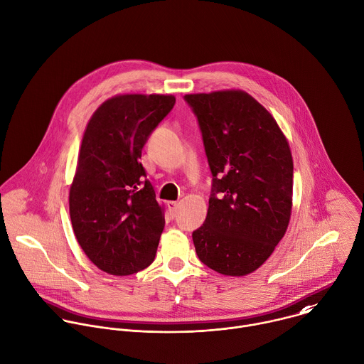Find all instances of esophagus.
Listing matches in <instances>:
<instances>
[{"label": "esophagus", "mask_w": 364, "mask_h": 364, "mask_svg": "<svg viewBox=\"0 0 364 364\" xmlns=\"http://www.w3.org/2000/svg\"><path fill=\"white\" fill-rule=\"evenodd\" d=\"M168 208H169V212H171L172 218H175V215H176V209H178V202H173V200L168 202Z\"/></svg>", "instance_id": "1"}]
</instances>
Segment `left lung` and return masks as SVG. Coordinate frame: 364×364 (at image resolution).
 <instances>
[{
  "mask_svg": "<svg viewBox=\"0 0 364 364\" xmlns=\"http://www.w3.org/2000/svg\"><path fill=\"white\" fill-rule=\"evenodd\" d=\"M212 173L208 215L192 239L208 267L256 270L283 237L291 208L293 161L274 118L243 91L185 95Z\"/></svg>",
  "mask_w": 364,
  "mask_h": 364,
  "instance_id": "1",
  "label": "left lung"
}]
</instances>
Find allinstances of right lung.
Masks as SVG:
<instances>
[{"mask_svg":"<svg viewBox=\"0 0 364 364\" xmlns=\"http://www.w3.org/2000/svg\"><path fill=\"white\" fill-rule=\"evenodd\" d=\"M173 105L172 95L114 97L85 129L70 215L80 246L109 274L136 273L155 259L165 218L139 159Z\"/></svg>","mask_w":364,"mask_h":364,"instance_id":"obj_1","label":"right lung"}]
</instances>
